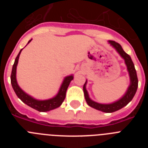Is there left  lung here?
Listing matches in <instances>:
<instances>
[{
  "label": "left lung",
  "mask_w": 148,
  "mask_h": 148,
  "mask_svg": "<svg viewBox=\"0 0 148 148\" xmlns=\"http://www.w3.org/2000/svg\"><path fill=\"white\" fill-rule=\"evenodd\" d=\"M110 44L113 46V47L117 50L119 53L121 55L125 61V64H126L127 66V70L129 72L130 77V85L129 86L127 89V91L126 92L125 95L119 99V101H116V102L113 103V104H99L96 103L93 101L89 98L88 93H87V90H86L85 84L83 87L84 93V97H85V100L87 101V104L90 106L91 108H93L95 109L98 110H101L104 113H113L115 111H117L121 109L124 108L125 106H126L128 103L130 102V101L133 99V98L135 95L136 92L137 90V87H138V78H137L136 75V71L135 66L133 64V62L132 61L130 56L128 54H127L125 51L123 50L121 46L120 45L119 43L116 42L114 40H110Z\"/></svg>",
  "instance_id": "obj_1"
}]
</instances>
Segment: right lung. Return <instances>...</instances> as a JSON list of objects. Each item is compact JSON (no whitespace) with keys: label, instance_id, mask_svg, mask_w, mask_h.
<instances>
[{"label":"right lung","instance_id":"right-lung-1","mask_svg":"<svg viewBox=\"0 0 148 148\" xmlns=\"http://www.w3.org/2000/svg\"><path fill=\"white\" fill-rule=\"evenodd\" d=\"M30 41H31V40H29L28 43H29ZM21 51L22 49H21L18 55L17 56L16 58H15V63H14V64L12 66V70L11 73V84L13 90H14L15 92L16 93L17 96L23 103H25L26 104H27V105L31 107L33 109L39 111V112H47V111L51 110L58 108L62 104L65 97H66V90H67L68 86L70 84V82L73 79V75H70V76H67L64 78V80L61 86V88L59 90V92H58V93L57 94L56 97L49 99V100H36V99H33V98H32L31 96H29V95H28L27 93L23 92V90L19 87V86L18 85V83H17L16 67L18 62L19 56H20Z\"/></svg>","mask_w":148,"mask_h":148}]
</instances>
